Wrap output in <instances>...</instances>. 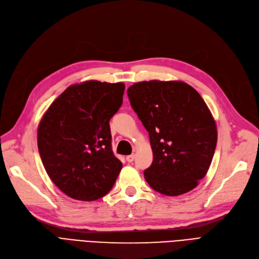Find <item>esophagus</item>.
<instances>
[{
	"instance_id": "34e87169",
	"label": "esophagus",
	"mask_w": 259,
	"mask_h": 259,
	"mask_svg": "<svg viewBox=\"0 0 259 259\" xmlns=\"http://www.w3.org/2000/svg\"><path fill=\"white\" fill-rule=\"evenodd\" d=\"M134 159H135V155H134V154L126 156V160H127V162H133V161H134Z\"/></svg>"
}]
</instances>
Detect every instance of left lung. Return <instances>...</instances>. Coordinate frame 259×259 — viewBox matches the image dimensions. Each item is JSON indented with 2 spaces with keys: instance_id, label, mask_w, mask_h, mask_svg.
<instances>
[{
  "instance_id": "obj_1",
  "label": "left lung",
  "mask_w": 259,
  "mask_h": 259,
  "mask_svg": "<svg viewBox=\"0 0 259 259\" xmlns=\"http://www.w3.org/2000/svg\"><path fill=\"white\" fill-rule=\"evenodd\" d=\"M127 96L153 150L146 182L166 196L192 191L206 175L217 143L216 123L201 96L184 82L158 80L133 84Z\"/></svg>"
}]
</instances>
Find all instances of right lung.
I'll list each match as a JSON object with an SVG mask.
<instances>
[{
	"label": "right lung",
	"mask_w": 259,
	"mask_h": 259,
	"mask_svg": "<svg viewBox=\"0 0 259 259\" xmlns=\"http://www.w3.org/2000/svg\"><path fill=\"white\" fill-rule=\"evenodd\" d=\"M124 89L122 82L95 80L70 85L40 121L43 165L72 199L97 200L114 187L122 163L112 151L109 120L122 104Z\"/></svg>",
	"instance_id": "right-lung-1"
}]
</instances>
